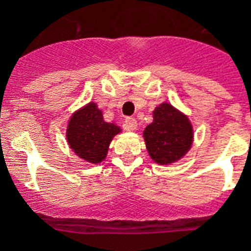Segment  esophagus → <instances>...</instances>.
Returning a JSON list of instances; mask_svg holds the SVG:
<instances>
[{"label":"esophagus","instance_id":"34e87169","mask_svg":"<svg viewBox=\"0 0 251 251\" xmlns=\"http://www.w3.org/2000/svg\"><path fill=\"white\" fill-rule=\"evenodd\" d=\"M126 130H135L137 129V120L134 117H127L125 120Z\"/></svg>","mask_w":251,"mask_h":251}]
</instances>
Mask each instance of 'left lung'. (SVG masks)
<instances>
[{"label":"left lung","mask_w":251,"mask_h":251,"mask_svg":"<svg viewBox=\"0 0 251 251\" xmlns=\"http://www.w3.org/2000/svg\"><path fill=\"white\" fill-rule=\"evenodd\" d=\"M143 135L150 156L165 165L181 159L193 142V129L187 117L167 102L155 109L153 122L146 127Z\"/></svg>","instance_id":"left-lung-1"}]
</instances>
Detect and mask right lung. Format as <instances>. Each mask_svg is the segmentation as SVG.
Returning <instances> with one entry per match:
<instances>
[{
	"label": "right lung",
	"mask_w": 251,
	"mask_h": 251,
	"mask_svg": "<svg viewBox=\"0 0 251 251\" xmlns=\"http://www.w3.org/2000/svg\"><path fill=\"white\" fill-rule=\"evenodd\" d=\"M120 127L102 120L101 110L90 102L73 114L66 135L70 149L88 163H100L105 159L112 138Z\"/></svg>",
	"instance_id": "1"
}]
</instances>
